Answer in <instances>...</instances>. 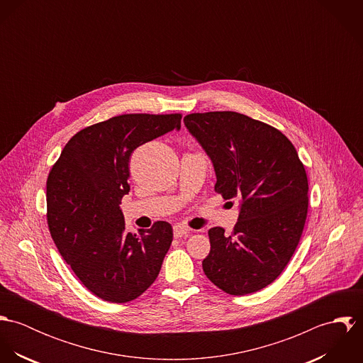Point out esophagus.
<instances>
[{
  "label": "esophagus",
  "mask_w": 363,
  "mask_h": 363,
  "mask_svg": "<svg viewBox=\"0 0 363 363\" xmlns=\"http://www.w3.org/2000/svg\"><path fill=\"white\" fill-rule=\"evenodd\" d=\"M189 233H190V229H189V228H186V226L176 225V226L173 228V235H174V238H176V239L184 238V236H187Z\"/></svg>",
  "instance_id": "1"
}]
</instances>
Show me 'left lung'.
I'll return each instance as SVG.
<instances>
[{
  "label": "left lung",
  "mask_w": 363,
  "mask_h": 363,
  "mask_svg": "<svg viewBox=\"0 0 363 363\" xmlns=\"http://www.w3.org/2000/svg\"><path fill=\"white\" fill-rule=\"evenodd\" d=\"M184 125L209 156L215 191L240 200L230 235L208 230V279L229 295L274 282L301 240L308 216V176L292 143L277 128L236 111L193 113Z\"/></svg>",
  "instance_id": "obj_1"
}]
</instances>
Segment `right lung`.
<instances>
[{
    "label": "right lung",
    "mask_w": 363,
    "mask_h": 363,
    "mask_svg": "<svg viewBox=\"0 0 363 363\" xmlns=\"http://www.w3.org/2000/svg\"><path fill=\"white\" fill-rule=\"evenodd\" d=\"M182 114H121L77 133L48 179L52 240L79 281L98 298L125 303L156 279L173 240L157 220L140 233L125 230L120 209L128 194L130 156L140 145L180 130Z\"/></svg>",
    "instance_id": "1"
}]
</instances>
